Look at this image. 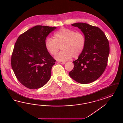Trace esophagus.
Masks as SVG:
<instances>
[{"label":"esophagus","mask_w":123,"mask_h":123,"mask_svg":"<svg viewBox=\"0 0 123 123\" xmlns=\"http://www.w3.org/2000/svg\"><path fill=\"white\" fill-rule=\"evenodd\" d=\"M59 63H60V64H65V63H66V62H59Z\"/></svg>","instance_id":"obj_1"}]
</instances>
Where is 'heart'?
<instances>
[{
  "label": "heart",
  "mask_w": 123,
  "mask_h": 123,
  "mask_svg": "<svg viewBox=\"0 0 123 123\" xmlns=\"http://www.w3.org/2000/svg\"><path fill=\"white\" fill-rule=\"evenodd\" d=\"M86 40L81 33L65 28H62L54 34V39L47 38L45 41L47 51L52 55H55L59 51V47L63 50L57 54L55 58L60 61L70 60L72 57H78L82 53Z\"/></svg>",
  "instance_id": "b5f03b06"
}]
</instances>
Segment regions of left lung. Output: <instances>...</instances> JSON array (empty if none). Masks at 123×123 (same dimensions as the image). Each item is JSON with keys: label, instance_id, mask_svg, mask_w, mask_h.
Returning <instances> with one entry per match:
<instances>
[{"label": "left lung", "instance_id": "8db88e82", "mask_svg": "<svg viewBox=\"0 0 123 123\" xmlns=\"http://www.w3.org/2000/svg\"><path fill=\"white\" fill-rule=\"evenodd\" d=\"M71 25L81 30L86 42L82 54L73 62L74 67L69 74L78 83L92 82L98 79L105 70L110 51L109 42L104 32L98 27L83 23Z\"/></svg>", "mask_w": 123, "mask_h": 123}]
</instances>
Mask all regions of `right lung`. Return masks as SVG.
Wrapping results in <instances>:
<instances>
[{"label":"right lung","mask_w":123,"mask_h":123,"mask_svg":"<svg viewBox=\"0 0 123 123\" xmlns=\"http://www.w3.org/2000/svg\"><path fill=\"white\" fill-rule=\"evenodd\" d=\"M55 27L37 25L20 35L14 47L12 68L25 87L35 89L44 86L51 76L56 60L47 51L46 39Z\"/></svg>","instance_id":"right-lung-1"}]
</instances>
